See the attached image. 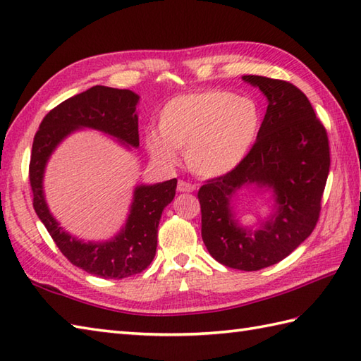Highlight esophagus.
<instances>
[{"mask_svg":"<svg viewBox=\"0 0 361 361\" xmlns=\"http://www.w3.org/2000/svg\"><path fill=\"white\" fill-rule=\"evenodd\" d=\"M176 189H178V192H194L195 186L190 185V183H186V181H178V186H176Z\"/></svg>","mask_w":361,"mask_h":361,"instance_id":"34e87169","label":"esophagus"}]
</instances>
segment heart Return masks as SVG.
I'll return each mask as SVG.
<instances>
[{"label":"heart","instance_id":"heart-1","mask_svg":"<svg viewBox=\"0 0 361 361\" xmlns=\"http://www.w3.org/2000/svg\"><path fill=\"white\" fill-rule=\"evenodd\" d=\"M264 127L255 97L224 90H204L172 97L158 116V132L145 135L153 159L173 164L176 150L186 152L194 173L217 178L248 158Z\"/></svg>","mask_w":361,"mask_h":361}]
</instances>
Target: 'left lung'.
I'll return each mask as SVG.
<instances>
[{"instance_id":"1","label":"left lung","mask_w":361,"mask_h":361,"mask_svg":"<svg viewBox=\"0 0 361 361\" xmlns=\"http://www.w3.org/2000/svg\"><path fill=\"white\" fill-rule=\"evenodd\" d=\"M243 82L267 97L259 140L233 172L198 190L202 237L209 255L229 268L256 271L278 264L315 228L331 167L326 128L301 90L262 75ZM270 192L272 212L252 226L235 219L233 202L243 188Z\"/></svg>"}]
</instances>
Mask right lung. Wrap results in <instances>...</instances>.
Returning a JSON list of instances; mask_svg holds the SVG:
<instances>
[{
    "instance_id": "right-lung-1",
    "label": "right lung",
    "mask_w": 361,
    "mask_h": 361,
    "mask_svg": "<svg viewBox=\"0 0 361 361\" xmlns=\"http://www.w3.org/2000/svg\"><path fill=\"white\" fill-rule=\"evenodd\" d=\"M137 104L140 96L130 90L91 87L46 114L32 144L29 180L38 219L73 265L104 279L128 278L150 265L157 252L161 214L173 200L176 178L155 185H136L127 220L119 233L109 240L85 242L66 233L54 219L44 198V171L59 145L83 128L116 137V142L128 150L140 147Z\"/></svg>"
}]
</instances>
